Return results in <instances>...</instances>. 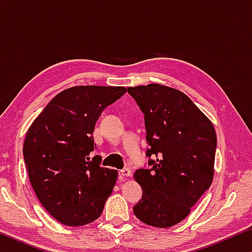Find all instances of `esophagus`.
<instances>
[{
	"instance_id": "34e87169",
	"label": "esophagus",
	"mask_w": 252,
	"mask_h": 252,
	"mask_svg": "<svg viewBox=\"0 0 252 252\" xmlns=\"http://www.w3.org/2000/svg\"><path fill=\"white\" fill-rule=\"evenodd\" d=\"M119 174H120V177H122V178H127V177L131 176V170L127 169V168H125V169H122V170H120V171H119Z\"/></svg>"
}]
</instances>
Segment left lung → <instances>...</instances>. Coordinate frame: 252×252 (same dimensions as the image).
<instances>
[{
	"label": "left lung",
	"mask_w": 252,
	"mask_h": 252,
	"mask_svg": "<svg viewBox=\"0 0 252 252\" xmlns=\"http://www.w3.org/2000/svg\"><path fill=\"white\" fill-rule=\"evenodd\" d=\"M127 93L144 114L151 147L146 155L152 168L134 172L143 193L133 212L152 227H172L211 186L215 127L189 96L173 88L152 83L127 88Z\"/></svg>",
	"instance_id": "1"
}]
</instances>
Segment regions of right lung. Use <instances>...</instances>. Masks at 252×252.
Listing matches in <instances>:
<instances>
[{
  "label": "right lung",
  "mask_w": 252,
  "mask_h": 252,
  "mask_svg": "<svg viewBox=\"0 0 252 252\" xmlns=\"http://www.w3.org/2000/svg\"><path fill=\"white\" fill-rule=\"evenodd\" d=\"M123 87L80 85L60 92L29 127L23 157L34 192L54 219L69 227L99 218L116 186L117 170L102 168L95 122L125 94Z\"/></svg>",
  "instance_id": "obj_1"
}]
</instances>
